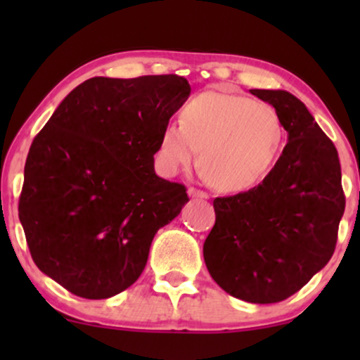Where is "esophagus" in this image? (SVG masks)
I'll return each mask as SVG.
<instances>
[{
    "mask_svg": "<svg viewBox=\"0 0 360 360\" xmlns=\"http://www.w3.org/2000/svg\"><path fill=\"white\" fill-rule=\"evenodd\" d=\"M188 194H189V198H200V200H208V194H206L205 191H200V189L189 188Z\"/></svg>",
    "mask_w": 360,
    "mask_h": 360,
    "instance_id": "1",
    "label": "esophagus"
}]
</instances>
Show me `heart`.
Here are the masks:
<instances>
[{"label": "heart", "mask_w": 360, "mask_h": 360, "mask_svg": "<svg viewBox=\"0 0 360 360\" xmlns=\"http://www.w3.org/2000/svg\"><path fill=\"white\" fill-rule=\"evenodd\" d=\"M283 140V122L271 105L242 94L205 91L183 106L181 123L164 127L155 164L164 176H176L196 162L203 148L206 179L220 191H247L269 174Z\"/></svg>", "instance_id": "b5f03b06"}]
</instances>
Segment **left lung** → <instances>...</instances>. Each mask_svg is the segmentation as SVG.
<instances>
[{
  "label": "left lung",
  "mask_w": 360,
  "mask_h": 360,
  "mask_svg": "<svg viewBox=\"0 0 360 360\" xmlns=\"http://www.w3.org/2000/svg\"><path fill=\"white\" fill-rule=\"evenodd\" d=\"M288 134L283 154L255 188L213 201L205 264L223 291L278 303L326 266L345 210L337 148L303 101L283 89H250Z\"/></svg>",
  "instance_id": "8db88e82"
}]
</instances>
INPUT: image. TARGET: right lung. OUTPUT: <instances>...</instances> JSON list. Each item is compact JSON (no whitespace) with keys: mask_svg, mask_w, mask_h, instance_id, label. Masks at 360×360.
Wrapping results in <instances>:
<instances>
[{"mask_svg":"<svg viewBox=\"0 0 360 360\" xmlns=\"http://www.w3.org/2000/svg\"><path fill=\"white\" fill-rule=\"evenodd\" d=\"M189 93L176 74L91 77L32 142L20 221L37 267L72 295L105 300L130 288L157 230L189 201L154 169L160 134Z\"/></svg>","mask_w":360,"mask_h":360,"instance_id":"right-lung-1","label":"right lung"}]
</instances>
